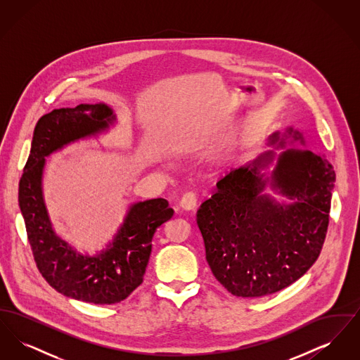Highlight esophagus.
<instances>
[{
    "instance_id": "obj_1",
    "label": "esophagus",
    "mask_w": 360,
    "mask_h": 360,
    "mask_svg": "<svg viewBox=\"0 0 360 360\" xmlns=\"http://www.w3.org/2000/svg\"><path fill=\"white\" fill-rule=\"evenodd\" d=\"M179 206L184 209V210H194L195 206H197V197L194 193H186L184 194V197L181 198V202Z\"/></svg>"
}]
</instances>
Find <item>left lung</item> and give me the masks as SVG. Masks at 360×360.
<instances>
[{
  "label": "left lung",
  "instance_id": "left-lung-1",
  "mask_svg": "<svg viewBox=\"0 0 360 360\" xmlns=\"http://www.w3.org/2000/svg\"><path fill=\"white\" fill-rule=\"evenodd\" d=\"M295 144L307 146L301 131L273 132L267 139L273 150L225 175L197 212L207 264L236 297L290 286L321 252L336 175L324 155ZM267 186L288 202H276L265 193Z\"/></svg>",
  "mask_w": 360,
  "mask_h": 360
}]
</instances>
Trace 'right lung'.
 <instances>
[{
    "instance_id": "add662e5",
    "label": "right lung",
    "mask_w": 360,
    "mask_h": 360,
    "mask_svg": "<svg viewBox=\"0 0 360 360\" xmlns=\"http://www.w3.org/2000/svg\"><path fill=\"white\" fill-rule=\"evenodd\" d=\"M116 124L115 110L105 103L53 109L34 127L18 184V205L39 271L60 294L96 305L117 304L143 282L155 232L174 216L165 198L132 202L112 240L93 255L56 235L43 194L47 158L72 143L108 134Z\"/></svg>"
}]
</instances>
